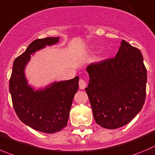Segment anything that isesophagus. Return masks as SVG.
Listing matches in <instances>:
<instances>
[{
  "instance_id": "obj_1",
  "label": "esophagus",
  "mask_w": 155,
  "mask_h": 155,
  "mask_svg": "<svg viewBox=\"0 0 155 155\" xmlns=\"http://www.w3.org/2000/svg\"><path fill=\"white\" fill-rule=\"evenodd\" d=\"M87 86V84L83 79H80L79 81V87H80L81 90H84Z\"/></svg>"
}]
</instances>
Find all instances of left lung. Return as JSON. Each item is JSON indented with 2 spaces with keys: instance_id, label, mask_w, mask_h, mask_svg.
<instances>
[{
  "instance_id": "obj_1",
  "label": "left lung",
  "mask_w": 155,
  "mask_h": 155,
  "mask_svg": "<svg viewBox=\"0 0 155 155\" xmlns=\"http://www.w3.org/2000/svg\"><path fill=\"white\" fill-rule=\"evenodd\" d=\"M86 70L90 79L85 91L99 126L118 129L141 111L146 95L147 71L138 48L123 40L115 58L91 64Z\"/></svg>"
}]
</instances>
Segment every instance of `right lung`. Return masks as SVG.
<instances>
[{"label": "right lung", "instance_id": "right-lung-1", "mask_svg": "<svg viewBox=\"0 0 155 155\" xmlns=\"http://www.w3.org/2000/svg\"><path fill=\"white\" fill-rule=\"evenodd\" d=\"M59 37H47L31 42L26 51L14 61L9 83L14 110L26 126L45 133L59 132L67 126L72 101L78 90L79 77L54 81L35 90L28 84L25 68L31 54L59 42Z\"/></svg>", "mask_w": 155, "mask_h": 155}]
</instances>
